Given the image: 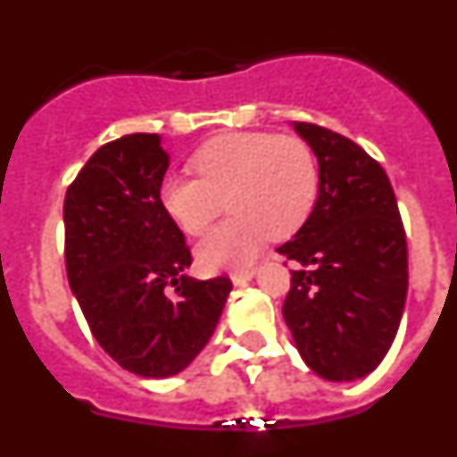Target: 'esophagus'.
Masks as SVG:
<instances>
[{"instance_id": "esophagus-1", "label": "esophagus", "mask_w": 457, "mask_h": 457, "mask_svg": "<svg viewBox=\"0 0 457 457\" xmlns=\"http://www.w3.org/2000/svg\"><path fill=\"white\" fill-rule=\"evenodd\" d=\"M252 277H253L252 268H240V270H233V272H231V281L236 286H245Z\"/></svg>"}]
</instances>
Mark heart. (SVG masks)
<instances>
[{"instance_id":"1","label":"heart","mask_w":457,"mask_h":457,"mask_svg":"<svg viewBox=\"0 0 457 457\" xmlns=\"http://www.w3.org/2000/svg\"><path fill=\"white\" fill-rule=\"evenodd\" d=\"M196 179L169 176L160 204L180 231L199 237L228 201L233 217L199 245L208 270L247 263L270 236L300 231L318 199V164L304 139L270 132H237L208 141L194 153Z\"/></svg>"}]
</instances>
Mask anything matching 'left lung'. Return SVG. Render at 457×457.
<instances>
[{
    "label": "left lung",
    "instance_id": "left-lung-1",
    "mask_svg": "<svg viewBox=\"0 0 457 457\" xmlns=\"http://www.w3.org/2000/svg\"><path fill=\"white\" fill-rule=\"evenodd\" d=\"M320 167L309 220L277 249L290 270L284 320L313 373L332 382L369 375L389 353L407 295V240L394 187L348 137L295 123Z\"/></svg>",
    "mask_w": 457,
    "mask_h": 457
}]
</instances>
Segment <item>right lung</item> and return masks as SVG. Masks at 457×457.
Wrapping results in <instances>:
<instances>
[{"label": "right lung", "instance_id": "right-lung-1", "mask_svg": "<svg viewBox=\"0 0 457 457\" xmlns=\"http://www.w3.org/2000/svg\"><path fill=\"white\" fill-rule=\"evenodd\" d=\"M160 137L125 135L93 153L63 201L66 274L100 348L130 373L169 378L215 332L231 278L187 277L192 252L160 204Z\"/></svg>", "mask_w": 457, "mask_h": 457}]
</instances>
